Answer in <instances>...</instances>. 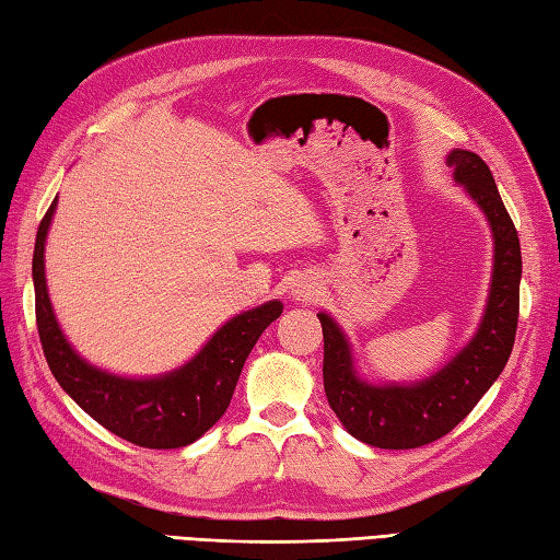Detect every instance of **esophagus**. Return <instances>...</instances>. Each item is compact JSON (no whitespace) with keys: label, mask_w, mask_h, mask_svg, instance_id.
<instances>
[{"label":"esophagus","mask_w":560,"mask_h":560,"mask_svg":"<svg viewBox=\"0 0 560 560\" xmlns=\"http://www.w3.org/2000/svg\"><path fill=\"white\" fill-rule=\"evenodd\" d=\"M293 299L295 301H303V303H311V301H315L317 299V293H319V283H317V279H311V277H305V279H301V281H295V287H293Z\"/></svg>","instance_id":"obj_1"}]
</instances>
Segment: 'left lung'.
Returning a JSON list of instances; mask_svg holds the SVG:
<instances>
[{"mask_svg":"<svg viewBox=\"0 0 560 560\" xmlns=\"http://www.w3.org/2000/svg\"><path fill=\"white\" fill-rule=\"evenodd\" d=\"M447 165L483 209L495 243L493 283L477 337L423 383L375 387L355 377L347 337L335 319L317 315L325 337L323 377L329 407L353 438L373 447L411 450L447 435L503 373L515 343L522 277L515 223L481 156L455 149Z\"/></svg>","mask_w":560,"mask_h":560,"instance_id":"8db88e82","label":"left lung"}]
</instances>
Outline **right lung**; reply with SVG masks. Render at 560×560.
Segmentation results:
<instances>
[{
  "instance_id": "obj_1",
  "label": "right lung",
  "mask_w": 560,
  "mask_h": 560,
  "mask_svg": "<svg viewBox=\"0 0 560 560\" xmlns=\"http://www.w3.org/2000/svg\"><path fill=\"white\" fill-rule=\"evenodd\" d=\"M57 201L38 225L33 249L35 323L45 361L55 380L91 419L127 443L151 450H171L195 443L229 409L245 359L259 335L283 311L279 301L247 311L225 323L207 347L180 371L151 380H127L79 359L57 327L45 289V235Z\"/></svg>"
}]
</instances>
